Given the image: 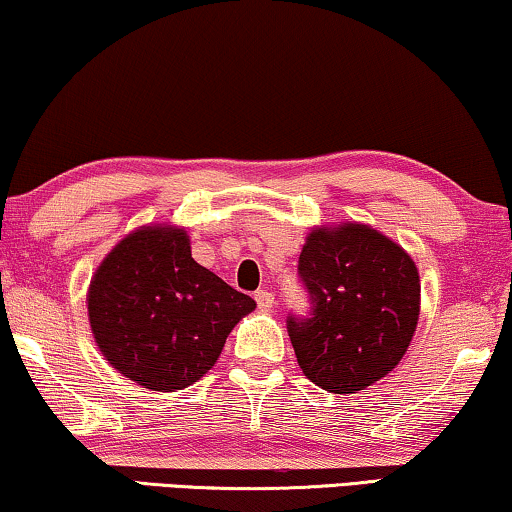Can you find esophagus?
I'll list each match as a JSON object with an SVG mask.
<instances>
[{
  "mask_svg": "<svg viewBox=\"0 0 512 512\" xmlns=\"http://www.w3.org/2000/svg\"><path fill=\"white\" fill-rule=\"evenodd\" d=\"M254 298H256V305H258V310H272V307H275V296H272V291H268V289H261V291H256L254 293Z\"/></svg>",
  "mask_w": 512,
  "mask_h": 512,
  "instance_id": "obj_1",
  "label": "esophagus"
}]
</instances>
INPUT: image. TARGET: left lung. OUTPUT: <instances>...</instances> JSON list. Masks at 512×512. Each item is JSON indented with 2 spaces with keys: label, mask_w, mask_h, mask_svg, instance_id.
Returning <instances> with one entry per match:
<instances>
[{
  "label": "left lung",
  "mask_w": 512,
  "mask_h": 512,
  "mask_svg": "<svg viewBox=\"0 0 512 512\" xmlns=\"http://www.w3.org/2000/svg\"><path fill=\"white\" fill-rule=\"evenodd\" d=\"M310 312L286 328L307 380L356 394L398 366L419 319V272L412 258L361 223L317 228L298 258Z\"/></svg>",
  "instance_id": "left-lung-1"
}]
</instances>
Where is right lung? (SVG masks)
Masks as SVG:
<instances>
[{
  "mask_svg": "<svg viewBox=\"0 0 512 512\" xmlns=\"http://www.w3.org/2000/svg\"><path fill=\"white\" fill-rule=\"evenodd\" d=\"M256 303L193 261L186 230L146 226L111 249L88 291L95 342L151 391L198 382Z\"/></svg>",
  "mask_w": 512,
  "mask_h": 512,
  "instance_id": "1",
  "label": "right lung"
}]
</instances>
